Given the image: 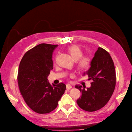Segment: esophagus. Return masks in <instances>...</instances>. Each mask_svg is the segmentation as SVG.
Listing matches in <instances>:
<instances>
[{
  "label": "esophagus",
  "mask_w": 132,
  "mask_h": 132,
  "mask_svg": "<svg viewBox=\"0 0 132 132\" xmlns=\"http://www.w3.org/2000/svg\"><path fill=\"white\" fill-rule=\"evenodd\" d=\"M72 87V85L70 84H66V89L67 90H69V89H71Z\"/></svg>",
  "instance_id": "esophagus-1"
}]
</instances>
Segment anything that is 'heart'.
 Segmentation results:
<instances>
[{
    "mask_svg": "<svg viewBox=\"0 0 132 132\" xmlns=\"http://www.w3.org/2000/svg\"><path fill=\"white\" fill-rule=\"evenodd\" d=\"M71 57L74 61H77L78 69L80 71H84L89 69L91 64V59L89 56L83 55L81 48L77 45H72L67 49Z\"/></svg>",
    "mask_w": 132,
    "mask_h": 132,
    "instance_id": "heart-1",
    "label": "heart"
}]
</instances>
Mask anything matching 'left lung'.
<instances>
[{
    "label": "left lung",
    "instance_id": "obj_1",
    "mask_svg": "<svg viewBox=\"0 0 132 132\" xmlns=\"http://www.w3.org/2000/svg\"><path fill=\"white\" fill-rule=\"evenodd\" d=\"M86 74L92 80L91 86L78 85L81 96L77 100L80 108L87 111H95L103 108L113 95L116 85V72L114 63L109 53L98 47L91 60V67Z\"/></svg>",
    "mask_w": 132,
    "mask_h": 132
}]
</instances>
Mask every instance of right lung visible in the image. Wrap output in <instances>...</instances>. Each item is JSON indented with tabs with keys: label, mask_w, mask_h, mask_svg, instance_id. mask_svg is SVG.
<instances>
[{
	"label": "right lung",
	"mask_w": 132,
	"mask_h": 132,
	"mask_svg": "<svg viewBox=\"0 0 132 132\" xmlns=\"http://www.w3.org/2000/svg\"><path fill=\"white\" fill-rule=\"evenodd\" d=\"M57 46L41 43L34 47L26 53L19 66V90L29 108L38 114L54 110L66 90L65 84L51 85L47 79L53 69V52Z\"/></svg>",
	"instance_id": "right-lung-1"
}]
</instances>
